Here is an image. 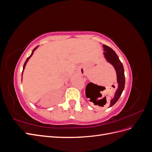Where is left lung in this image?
<instances>
[{
  "mask_svg": "<svg viewBox=\"0 0 152 152\" xmlns=\"http://www.w3.org/2000/svg\"><path fill=\"white\" fill-rule=\"evenodd\" d=\"M104 53L103 55L107 62L111 64L114 67L117 74V80L118 87L116 90L114 97L110 101V104L109 107H112L118 100L121 96L125 87V75H124V70L122 63L119 59L116 53L113 49L106 45H103ZM88 86V85H87Z\"/></svg>",
  "mask_w": 152,
  "mask_h": 152,
  "instance_id": "left-lung-1",
  "label": "left lung"
}]
</instances>
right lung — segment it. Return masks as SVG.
<instances>
[{"label": "right lung", "mask_w": 152, "mask_h": 152, "mask_svg": "<svg viewBox=\"0 0 152 152\" xmlns=\"http://www.w3.org/2000/svg\"><path fill=\"white\" fill-rule=\"evenodd\" d=\"M39 47V45L38 46H37L35 48H34V49H33V50H32V52H31V54H30V56L26 59V61L25 62V63H24V65H23V72H22V76H23V71H24V70H25V66H26V63H27V62L28 61V60H29V59L31 57V56L32 55H33V54H34V51L35 50L37 49V48ZM21 80H22V78H21Z\"/></svg>", "instance_id": "right-lung-1"}]
</instances>
